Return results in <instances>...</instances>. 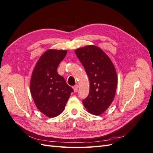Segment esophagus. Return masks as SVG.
<instances>
[{
    "label": "esophagus",
    "mask_w": 153,
    "mask_h": 153,
    "mask_svg": "<svg viewBox=\"0 0 153 153\" xmlns=\"http://www.w3.org/2000/svg\"><path fill=\"white\" fill-rule=\"evenodd\" d=\"M73 90H74V91H75V92H77V91H78V85H75V86H73Z\"/></svg>",
    "instance_id": "34e87169"
}]
</instances>
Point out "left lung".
Wrapping results in <instances>:
<instances>
[{"label": "left lung", "instance_id": "obj_1", "mask_svg": "<svg viewBox=\"0 0 153 153\" xmlns=\"http://www.w3.org/2000/svg\"><path fill=\"white\" fill-rule=\"evenodd\" d=\"M75 53L90 82L89 95L82 103L88 112L100 115L112 103L116 91L117 76L114 64L107 55L96 46L76 49Z\"/></svg>", "mask_w": 153, "mask_h": 153}]
</instances>
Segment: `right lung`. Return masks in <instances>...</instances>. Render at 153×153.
I'll return each instance as SVG.
<instances>
[{
	"instance_id": "add662e5",
	"label": "right lung",
	"mask_w": 153,
	"mask_h": 153,
	"mask_svg": "<svg viewBox=\"0 0 153 153\" xmlns=\"http://www.w3.org/2000/svg\"><path fill=\"white\" fill-rule=\"evenodd\" d=\"M67 53L66 50H49L45 52L32 72L30 92L39 111L49 117L61 114L73 89L57 69Z\"/></svg>"
}]
</instances>
